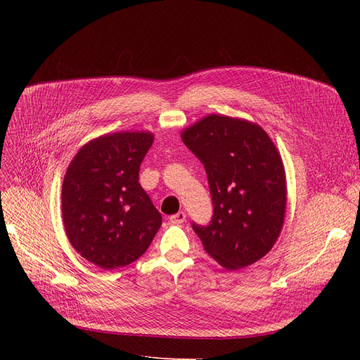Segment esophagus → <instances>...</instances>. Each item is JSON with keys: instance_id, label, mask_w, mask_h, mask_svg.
<instances>
[{"instance_id": "1", "label": "esophagus", "mask_w": 360, "mask_h": 360, "mask_svg": "<svg viewBox=\"0 0 360 360\" xmlns=\"http://www.w3.org/2000/svg\"><path fill=\"white\" fill-rule=\"evenodd\" d=\"M185 219H186V214H185L184 212H179V213H176V214L169 217L170 223H174V224H181V223L185 221Z\"/></svg>"}]
</instances>
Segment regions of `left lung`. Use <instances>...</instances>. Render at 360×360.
<instances>
[{
	"mask_svg": "<svg viewBox=\"0 0 360 360\" xmlns=\"http://www.w3.org/2000/svg\"><path fill=\"white\" fill-rule=\"evenodd\" d=\"M201 160L214 205L209 226L193 224L205 252L226 270L266 257L283 229L288 186L281 156L255 122L210 113L181 131Z\"/></svg>",
	"mask_w": 360,
	"mask_h": 360,
	"instance_id": "left-lung-1",
	"label": "left lung"
}]
</instances>
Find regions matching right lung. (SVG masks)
<instances>
[{"label": "right lung", "instance_id": "obj_1", "mask_svg": "<svg viewBox=\"0 0 360 360\" xmlns=\"http://www.w3.org/2000/svg\"><path fill=\"white\" fill-rule=\"evenodd\" d=\"M150 131H120L86 143L70 162L61 209L67 238L103 270L139 259L160 229L162 216L139 184L153 144Z\"/></svg>", "mask_w": 360, "mask_h": 360}]
</instances>
